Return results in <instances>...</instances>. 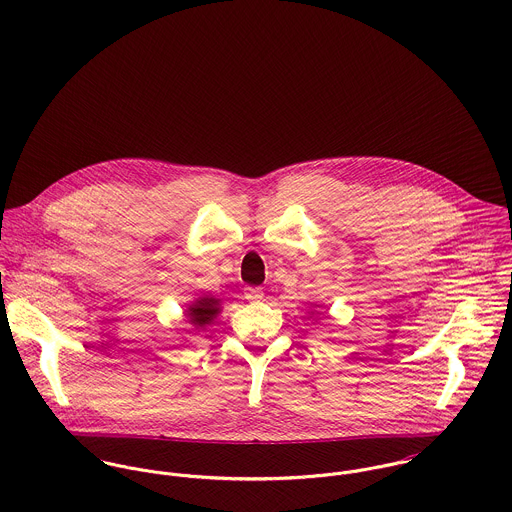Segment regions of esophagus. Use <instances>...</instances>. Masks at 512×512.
<instances>
[{
  "instance_id": "esophagus-1",
  "label": "esophagus",
  "mask_w": 512,
  "mask_h": 512,
  "mask_svg": "<svg viewBox=\"0 0 512 512\" xmlns=\"http://www.w3.org/2000/svg\"><path fill=\"white\" fill-rule=\"evenodd\" d=\"M244 297H246L248 301H260V299L264 297V292H262V288H256V286H248V288L244 290Z\"/></svg>"
}]
</instances>
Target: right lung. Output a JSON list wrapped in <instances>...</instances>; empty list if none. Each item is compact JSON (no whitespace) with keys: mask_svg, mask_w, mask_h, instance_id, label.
<instances>
[{"mask_svg":"<svg viewBox=\"0 0 512 512\" xmlns=\"http://www.w3.org/2000/svg\"><path fill=\"white\" fill-rule=\"evenodd\" d=\"M217 313H219V299L215 297H201L187 311L189 323L195 327H205L209 321H213V317H217Z\"/></svg>","mask_w":512,"mask_h":512,"instance_id":"1","label":"right lung"}]
</instances>
